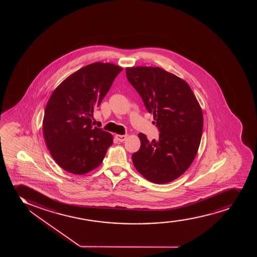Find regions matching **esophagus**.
I'll list each match as a JSON object with an SVG mask.
<instances>
[{
    "label": "esophagus",
    "instance_id": "obj_1",
    "mask_svg": "<svg viewBox=\"0 0 257 257\" xmlns=\"http://www.w3.org/2000/svg\"><path fill=\"white\" fill-rule=\"evenodd\" d=\"M127 135H124V136H120V135H116L115 138L118 140V142H122L127 139Z\"/></svg>",
    "mask_w": 257,
    "mask_h": 257
}]
</instances>
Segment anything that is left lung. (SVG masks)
Instances as JSON below:
<instances>
[{
	"mask_svg": "<svg viewBox=\"0 0 257 257\" xmlns=\"http://www.w3.org/2000/svg\"><path fill=\"white\" fill-rule=\"evenodd\" d=\"M126 75L154 114L153 123L160 132L152 142L139 134L141 148L132 155L134 165L152 183H170L186 171L197 154L203 127L201 106L184 80L162 68H127Z\"/></svg>",
	"mask_w": 257,
	"mask_h": 257,
	"instance_id": "left-lung-1",
	"label": "left lung"
}]
</instances>
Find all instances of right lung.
Wrapping results in <instances>:
<instances>
[{
    "label": "right lung",
    "instance_id": "add662e5",
    "mask_svg": "<svg viewBox=\"0 0 257 257\" xmlns=\"http://www.w3.org/2000/svg\"><path fill=\"white\" fill-rule=\"evenodd\" d=\"M121 70L112 63L89 64L63 80L50 96L43 132L51 156L66 171L86 174L103 162L112 136L92 127V115Z\"/></svg>",
    "mask_w": 257,
    "mask_h": 257
}]
</instances>
